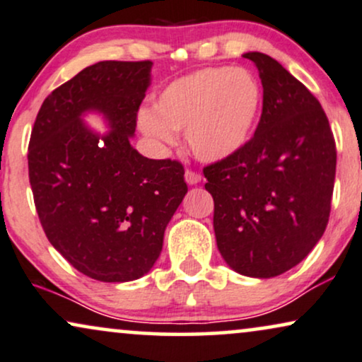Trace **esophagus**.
<instances>
[{"mask_svg":"<svg viewBox=\"0 0 362 362\" xmlns=\"http://www.w3.org/2000/svg\"><path fill=\"white\" fill-rule=\"evenodd\" d=\"M185 180H187V184H189V185H197L200 180H202V177H200V173H197L194 170H187L185 172Z\"/></svg>","mask_w":362,"mask_h":362,"instance_id":"obj_1","label":"esophagus"}]
</instances>
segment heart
<instances>
[{
    "label": "heart",
    "mask_w": 362,
    "mask_h": 362,
    "mask_svg": "<svg viewBox=\"0 0 362 362\" xmlns=\"http://www.w3.org/2000/svg\"><path fill=\"white\" fill-rule=\"evenodd\" d=\"M139 125L150 139L172 144L185 132L190 152L214 163L234 157L252 139L262 112V88L250 71L209 66L172 81Z\"/></svg>",
    "instance_id": "obj_1"
}]
</instances>
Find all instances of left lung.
Segmentation results:
<instances>
[{"instance_id":"left-lung-1","label":"left lung","mask_w":362,"mask_h":362,"mask_svg":"<svg viewBox=\"0 0 362 362\" xmlns=\"http://www.w3.org/2000/svg\"><path fill=\"white\" fill-rule=\"evenodd\" d=\"M262 81V115L234 157L204 167L214 230L242 276H281L321 239L331 214L336 141L319 100L269 54L250 52Z\"/></svg>"}]
</instances>
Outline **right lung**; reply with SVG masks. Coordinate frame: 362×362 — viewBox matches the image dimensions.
Instances as JSON below:
<instances>
[{"instance_id": "obj_1", "label": "right lung", "mask_w": 362, "mask_h": 362, "mask_svg": "<svg viewBox=\"0 0 362 362\" xmlns=\"http://www.w3.org/2000/svg\"><path fill=\"white\" fill-rule=\"evenodd\" d=\"M152 65L86 66L45 98L31 130L28 175L41 227L49 244L95 281L147 274L189 190L178 160L147 158L130 145ZM88 109L107 118V136L81 120Z\"/></svg>"}]
</instances>
